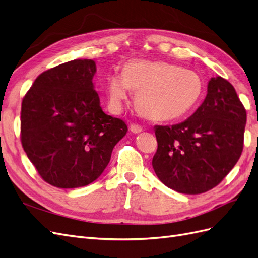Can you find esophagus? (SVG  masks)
<instances>
[{"label":"esophagus","mask_w":258,"mask_h":258,"mask_svg":"<svg viewBox=\"0 0 258 258\" xmlns=\"http://www.w3.org/2000/svg\"><path fill=\"white\" fill-rule=\"evenodd\" d=\"M130 130L132 134H140L143 130V128L138 123H131L130 124Z\"/></svg>","instance_id":"1"}]
</instances>
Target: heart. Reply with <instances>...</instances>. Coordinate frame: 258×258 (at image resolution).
I'll return each instance as SVG.
<instances>
[{"mask_svg":"<svg viewBox=\"0 0 258 258\" xmlns=\"http://www.w3.org/2000/svg\"><path fill=\"white\" fill-rule=\"evenodd\" d=\"M201 77L191 70L165 61L134 59L123 66L122 73L108 77L107 93L111 106L118 111L137 92L139 112L154 121L182 118L197 103L202 92Z\"/></svg>","mask_w":258,"mask_h":258,"instance_id":"heart-1","label":"heart"}]
</instances>
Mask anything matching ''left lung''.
<instances>
[{
  "label": "left lung",
  "mask_w": 258,
  "mask_h": 258,
  "mask_svg": "<svg viewBox=\"0 0 258 258\" xmlns=\"http://www.w3.org/2000/svg\"><path fill=\"white\" fill-rule=\"evenodd\" d=\"M246 111L233 86L212 77L202 104L173 126H156V175L169 188L196 195L220 184L243 151Z\"/></svg>",
  "instance_id": "1"
}]
</instances>
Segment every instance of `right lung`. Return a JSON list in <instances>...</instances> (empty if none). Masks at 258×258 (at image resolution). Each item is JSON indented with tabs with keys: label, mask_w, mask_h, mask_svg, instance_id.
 Wrapping results in <instances>:
<instances>
[{
	"label": "right lung",
	"mask_w": 258,
	"mask_h": 258,
	"mask_svg": "<svg viewBox=\"0 0 258 258\" xmlns=\"http://www.w3.org/2000/svg\"><path fill=\"white\" fill-rule=\"evenodd\" d=\"M96 71L90 59L59 64L38 75L22 100L23 150L44 181L59 188L96 181L128 130L102 111L92 84Z\"/></svg>",
	"instance_id": "1"
}]
</instances>
